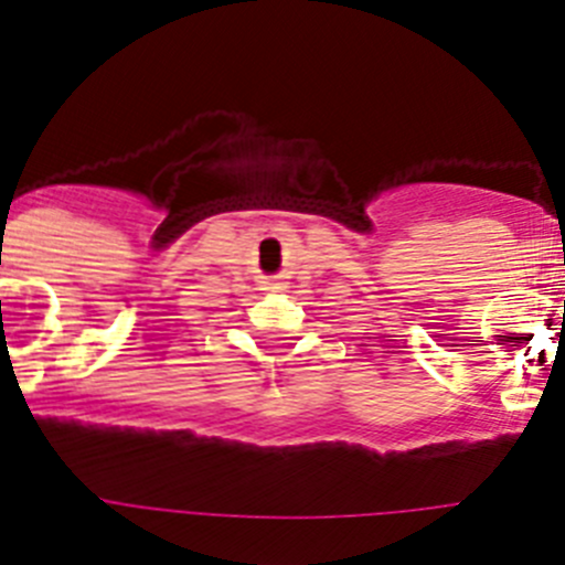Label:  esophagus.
<instances>
[{
  "label": "esophagus",
  "mask_w": 565,
  "mask_h": 565,
  "mask_svg": "<svg viewBox=\"0 0 565 565\" xmlns=\"http://www.w3.org/2000/svg\"><path fill=\"white\" fill-rule=\"evenodd\" d=\"M270 289H281V287H278V284H273V287Z\"/></svg>",
  "instance_id": "obj_1"
}]
</instances>
